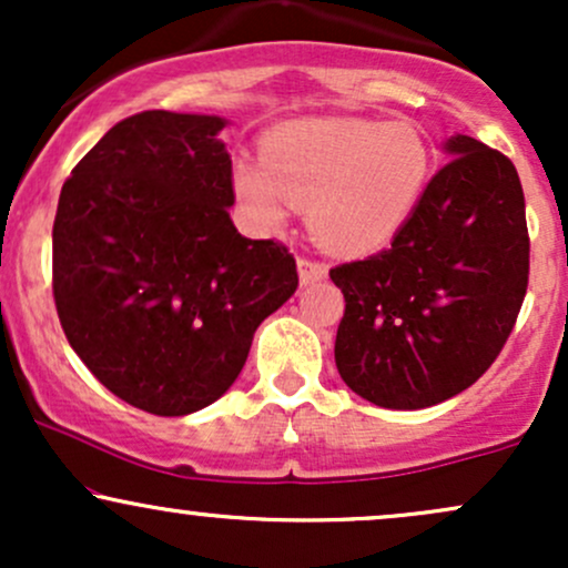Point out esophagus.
<instances>
[{
  "mask_svg": "<svg viewBox=\"0 0 568 568\" xmlns=\"http://www.w3.org/2000/svg\"><path fill=\"white\" fill-rule=\"evenodd\" d=\"M296 264H298V280H302V285L317 283V280L328 277V266H325L323 262H317V258L298 256Z\"/></svg>",
  "mask_w": 568,
  "mask_h": 568,
  "instance_id": "34e87169",
  "label": "esophagus"
}]
</instances>
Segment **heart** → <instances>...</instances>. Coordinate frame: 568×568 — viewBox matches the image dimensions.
<instances>
[{
    "label": "heart",
    "instance_id": "obj_1",
    "mask_svg": "<svg viewBox=\"0 0 568 568\" xmlns=\"http://www.w3.org/2000/svg\"><path fill=\"white\" fill-rule=\"evenodd\" d=\"M264 160L234 165V194L258 226H277L296 205L323 245L342 253L382 247L425 194L433 149L410 122L315 116L272 128Z\"/></svg>",
    "mask_w": 568,
    "mask_h": 568
}]
</instances>
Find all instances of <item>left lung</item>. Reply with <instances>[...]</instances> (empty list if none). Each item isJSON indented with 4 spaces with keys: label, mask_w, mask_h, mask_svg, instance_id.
<instances>
[{
    "label": "left lung",
    "mask_w": 568,
    "mask_h": 568,
    "mask_svg": "<svg viewBox=\"0 0 568 568\" xmlns=\"http://www.w3.org/2000/svg\"><path fill=\"white\" fill-rule=\"evenodd\" d=\"M387 251L338 264L336 368L382 408H427L491 368L529 288V226L510 158L470 135Z\"/></svg>",
    "instance_id": "8db88e82"
}]
</instances>
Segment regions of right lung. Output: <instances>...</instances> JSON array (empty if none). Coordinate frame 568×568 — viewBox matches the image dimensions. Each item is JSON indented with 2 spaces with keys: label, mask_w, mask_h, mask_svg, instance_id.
I'll return each instance as SVG.
<instances>
[{
  "label": "right lung",
  "mask_w": 568,
  "mask_h": 568,
  "mask_svg": "<svg viewBox=\"0 0 568 568\" xmlns=\"http://www.w3.org/2000/svg\"><path fill=\"white\" fill-rule=\"evenodd\" d=\"M224 125L162 109L128 116L77 162L58 200L63 334L103 387L158 416L219 400L258 325L298 285L288 247L234 230Z\"/></svg>",
  "instance_id": "obj_1"
}]
</instances>
